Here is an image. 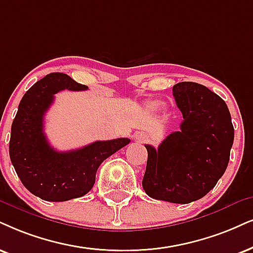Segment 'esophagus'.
<instances>
[{"instance_id": "1", "label": "esophagus", "mask_w": 253, "mask_h": 253, "mask_svg": "<svg viewBox=\"0 0 253 253\" xmlns=\"http://www.w3.org/2000/svg\"><path fill=\"white\" fill-rule=\"evenodd\" d=\"M139 139H140V140H143V137H139Z\"/></svg>"}]
</instances>
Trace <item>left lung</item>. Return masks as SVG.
<instances>
[{"label": "left lung", "mask_w": 253, "mask_h": 253, "mask_svg": "<svg viewBox=\"0 0 253 253\" xmlns=\"http://www.w3.org/2000/svg\"><path fill=\"white\" fill-rule=\"evenodd\" d=\"M183 121L148 152L142 187L149 197L187 204L209 193L224 174L233 143L229 108L219 95L191 82L174 85Z\"/></svg>", "instance_id": "obj_1"}]
</instances>
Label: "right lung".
<instances>
[{
  "label": "right lung",
  "mask_w": 253,
  "mask_h": 253,
  "mask_svg": "<svg viewBox=\"0 0 253 253\" xmlns=\"http://www.w3.org/2000/svg\"><path fill=\"white\" fill-rule=\"evenodd\" d=\"M88 87L65 73L55 72L31 86L22 98L11 125L9 155L16 174L35 196L51 202L82 197L95 182L101 162L130 142L127 137L95 141L69 152H57L44 133V116L55 94Z\"/></svg>",
  "instance_id": "1"
}]
</instances>
